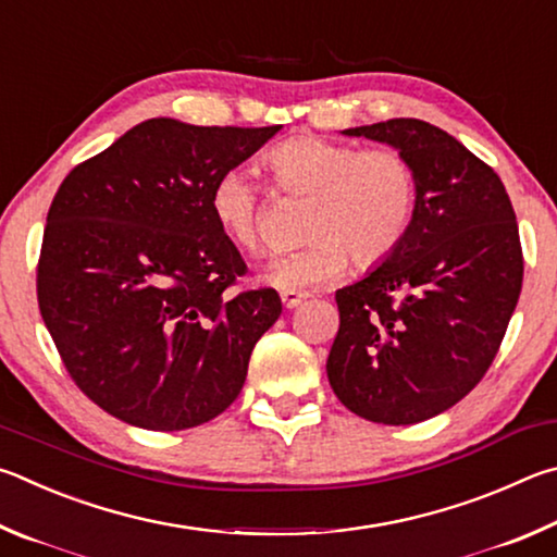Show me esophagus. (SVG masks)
<instances>
[{"label": "esophagus", "mask_w": 557, "mask_h": 557, "mask_svg": "<svg viewBox=\"0 0 557 557\" xmlns=\"http://www.w3.org/2000/svg\"><path fill=\"white\" fill-rule=\"evenodd\" d=\"M306 298H308V294H304V290H281V304H284L286 308H296L304 304Z\"/></svg>", "instance_id": "1"}]
</instances>
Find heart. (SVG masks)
Returning a JSON list of instances; mask_svg holds the SVG:
<instances>
[{
    "instance_id": "b5f03b06",
    "label": "heart",
    "mask_w": 557,
    "mask_h": 557,
    "mask_svg": "<svg viewBox=\"0 0 557 557\" xmlns=\"http://www.w3.org/2000/svg\"><path fill=\"white\" fill-rule=\"evenodd\" d=\"M273 183L296 198H313L304 249L284 251L263 269L281 290H308L339 278L349 257L369 269L392 257L413 222L418 181L408 156L392 146L357 144L304 134L263 156ZM210 210L234 247H267L263 190L244 169L222 171L212 183Z\"/></svg>"
}]
</instances>
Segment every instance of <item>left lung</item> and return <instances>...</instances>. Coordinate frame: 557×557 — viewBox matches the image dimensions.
<instances>
[{"label":"left lung","mask_w":557,"mask_h":557,"mask_svg":"<svg viewBox=\"0 0 557 557\" xmlns=\"http://www.w3.org/2000/svg\"><path fill=\"white\" fill-rule=\"evenodd\" d=\"M413 163V222L392 257L339 288L327 379L349 411L413 425L482 382L519 304V224L499 175L437 126L388 120L345 129Z\"/></svg>","instance_id":"1"}]
</instances>
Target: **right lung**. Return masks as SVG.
Masks as SVG:
<instances>
[{"label": "right lung", "mask_w": 557, "mask_h": 557, "mask_svg": "<svg viewBox=\"0 0 557 557\" xmlns=\"http://www.w3.org/2000/svg\"><path fill=\"white\" fill-rule=\"evenodd\" d=\"M278 129L156 116L65 175L46 218L38 308L102 411L169 433L239 396L281 298L230 290L247 263L214 222L210 190Z\"/></svg>", "instance_id": "obj_1"}]
</instances>
